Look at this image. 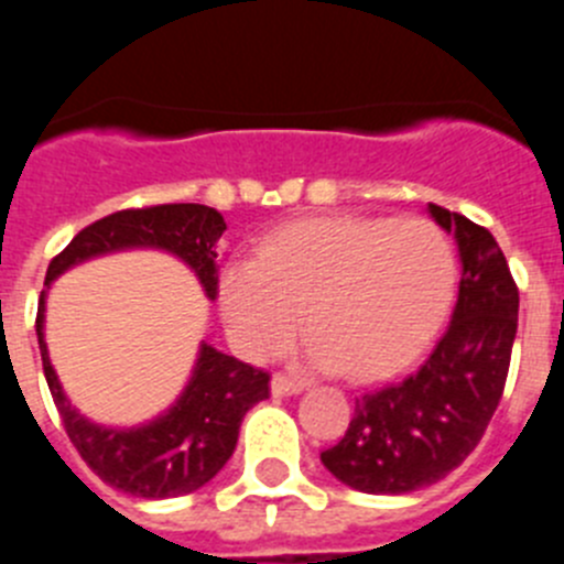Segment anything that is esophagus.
<instances>
[{
  "label": "esophagus",
  "mask_w": 564,
  "mask_h": 564,
  "mask_svg": "<svg viewBox=\"0 0 564 564\" xmlns=\"http://www.w3.org/2000/svg\"><path fill=\"white\" fill-rule=\"evenodd\" d=\"M300 389H303V381H294V378L281 376V372L272 378V394H278V398H283V394H297Z\"/></svg>",
  "instance_id": "1"
}]
</instances>
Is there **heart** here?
I'll list each match as a JSON object with an SVG mask.
<instances>
[{
	"label": "heart",
	"instance_id": "heart-1",
	"mask_svg": "<svg viewBox=\"0 0 564 564\" xmlns=\"http://www.w3.org/2000/svg\"><path fill=\"white\" fill-rule=\"evenodd\" d=\"M454 281V245L431 219L314 217L225 267L219 312L250 359L281 354L303 314L308 365L378 376L434 334Z\"/></svg>",
	"mask_w": 564,
	"mask_h": 564
}]
</instances>
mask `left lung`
Listing matches in <instances>:
<instances>
[{"label": "left lung", "instance_id": "1", "mask_svg": "<svg viewBox=\"0 0 564 564\" xmlns=\"http://www.w3.org/2000/svg\"><path fill=\"white\" fill-rule=\"evenodd\" d=\"M429 214L459 247L451 323L412 372L359 394L345 436L319 454L370 496L423 489L470 456L501 403L518 334V286L492 234L442 205L429 203Z\"/></svg>", "mask_w": 564, "mask_h": 564}]
</instances>
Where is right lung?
Wrapping results in <instances>:
<instances>
[{"instance_id": "obj_1", "label": "right lung", "mask_w": 564, "mask_h": 564, "mask_svg": "<svg viewBox=\"0 0 564 564\" xmlns=\"http://www.w3.org/2000/svg\"><path fill=\"white\" fill-rule=\"evenodd\" d=\"M217 208L199 203L150 205L116 210L83 228L66 250L57 252L46 270V289L72 267L88 258L119 250H163L177 256L203 283L205 297H217V241L225 234ZM46 292H41L35 334L52 401L68 440L88 467L135 498L188 496L225 467L234 456L239 425L258 401L270 398V372L245 365L217 347L199 345L197 365L175 403L155 420L133 429H110L91 423L63 392L44 341Z\"/></svg>"}]
</instances>
